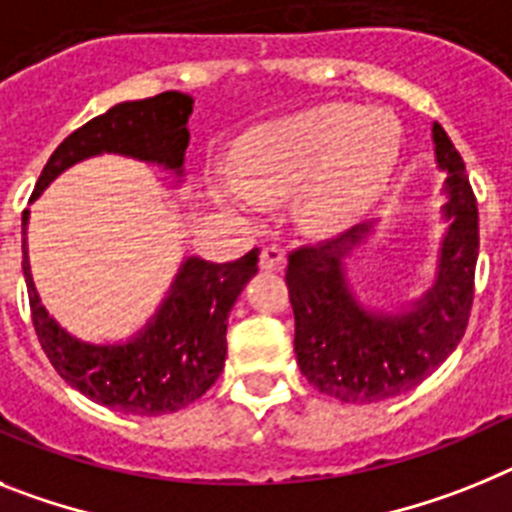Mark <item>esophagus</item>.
I'll return each instance as SVG.
<instances>
[{
  "label": "esophagus",
  "instance_id": "34e87169",
  "mask_svg": "<svg viewBox=\"0 0 512 512\" xmlns=\"http://www.w3.org/2000/svg\"><path fill=\"white\" fill-rule=\"evenodd\" d=\"M286 265V252L278 244H265L260 252V268L262 270H281Z\"/></svg>",
  "mask_w": 512,
  "mask_h": 512
}]
</instances>
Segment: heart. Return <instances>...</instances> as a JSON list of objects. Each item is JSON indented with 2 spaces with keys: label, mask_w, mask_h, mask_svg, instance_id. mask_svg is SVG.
I'll return each mask as SVG.
<instances>
[{
  "label": "heart",
  "mask_w": 512,
  "mask_h": 512,
  "mask_svg": "<svg viewBox=\"0 0 512 512\" xmlns=\"http://www.w3.org/2000/svg\"><path fill=\"white\" fill-rule=\"evenodd\" d=\"M399 154V126L389 113L324 105L265 123L239 144V175L219 172L213 193L224 206L252 213L260 198H288L299 188V221L311 231L348 224L379 193Z\"/></svg>",
  "instance_id": "1"
}]
</instances>
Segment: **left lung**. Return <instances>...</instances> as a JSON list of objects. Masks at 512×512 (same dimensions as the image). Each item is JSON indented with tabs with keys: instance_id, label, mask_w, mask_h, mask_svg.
I'll return each instance as SVG.
<instances>
[{
	"instance_id": "1",
	"label": "left lung",
	"mask_w": 512,
	"mask_h": 512,
	"mask_svg": "<svg viewBox=\"0 0 512 512\" xmlns=\"http://www.w3.org/2000/svg\"><path fill=\"white\" fill-rule=\"evenodd\" d=\"M433 141L438 167L448 170L443 213L451 229L441 247L438 281L410 311L386 317L353 299L340 262L361 242L366 224L288 255L296 361L311 386L340 402L371 404L410 391L446 361L469 324L479 255L477 198L441 123L433 126Z\"/></svg>"
}]
</instances>
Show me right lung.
Returning a JSON list of instances; mask_svg holds the SVG:
<instances>
[{"label":"right lung","instance_id":"obj_1","mask_svg":"<svg viewBox=\"0 0 512 512\" xmlns=\"http://www.w3.org/2000/svg\"><path fill=\"white\" fill-rule=\"evenodd\" d=\"M190 113L193 97L182 92L115 105L56 146L35 182L33 198L66 167L102 151L164 164L182 175ZM25 226L28 211L22 213V231ZM257 260V247L231 262L188 257L167 301L139 337L123 345H90L74 340L48 317L35 293L28 250L22 244L33 327L51 366L92 402L144 417L182 410L216 384L226 358V319L244 283L257 273Z\"/></svg>","mask_w":512,"mask_h":512}]
</instances>
